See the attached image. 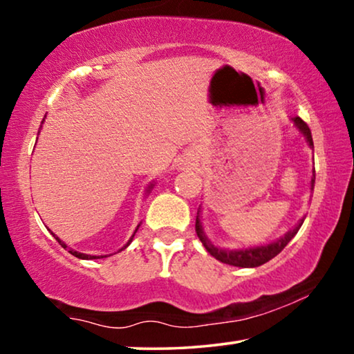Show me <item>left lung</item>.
I'll use <instances>...</instances> for the list:
<instances>
[{
  "label": "left lung",
  "instance_id": "1",
  "mask_svg": "<svg viewBox=\"0 0 354 354\" xmlns=\"http://www.w3.org/2000/svg\"><path fill=\"white\" fill-rule=\"evenodd\" d=\"M294 122L295 126L299 127L301 134L306 137V142H308V145L313 148V137H311V131L306 122L301 120L300 116H295L294 118ZM315 172H313V177H311V189L315 188ZM301 223H304V218L300 220L299 225L294 230H290L289 233H286L283 238L274 241V243H271L268 245H260V248H250V249H243V250H225V249H218L215 248V245L211 243L206 238V234L203 232V227H201V222H199V212L196 215V225H194V230H196V234L199 241H201L204 248L209 254L215 257L217 260H220L222 263H227V265H233V266H241V268H254V266H260L268 262L273 257H276L281 250H283L286 245L289 244V241L295 236L297 232H299Z\"/></svg>",
  "mask_w": 354,
  "mask_h": 354
}]
</instances>
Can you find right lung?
<instances>
[{
    "mask_svg": "<svg viewBox=\"0 0 354 354\" xmlns=\"http://www.w3.org/2000/svg\"><path fill=\"white\" fill-rule=\"evenodd\" d=\"M43 121H44V120H43ZM43 121H41V124H43ZM39 129H41V127H39ZM38 134H39V131H38ZM54 238L59 241V244H60V245H62V248H64V249H66V244L64 243V241H60V239H59L57 236H55V234H54ZM132 238H134V234H132ZM132 238L129 239V243H131V241H132ZM129 243H127V244L124 245V248H127V245H129ZM124 248H122V249H124ZM68 252H70L71 255H75V257H78V259H83V260H92V259H100V257H102V255H100V257H99V255H86V254L76 252V250H73V249H70V248H68Z\"/></svg>",
    "mask_w": 354,
    "mask_h": 354,
    "instance_id": "1",
    "label": "right lung"
}]
</instances>
